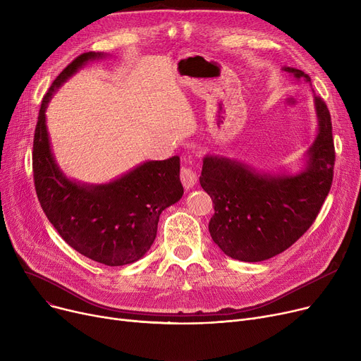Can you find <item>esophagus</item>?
Here are the masks:
<instances>
[{"label":"esophagus","instance_id":"34e87169","mask_svg":"<svg viewBox=\"0 0 361 361\" xmlns=\"http://www.w3.org/2000/svg\"><path fill=\"white\" fill-rule=\"evenodd\" d=\"M180 178L185 188H193L197 183V174L196 171L190 166H183L180 171Z\"/></svg>","mask_w":361,"mask_h":361}]
</instances>
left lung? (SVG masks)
Listing matches in <instances>:
<instances>
[{
  "mask_svg": "<svg viewBox=\"0 0 361 361\" xmlns=\"http://www.w3.org/2000/svg\"><path fill=\"white\" fill-rule=\"evenodd\" d=\"M282 70L310 83L305 71ZM313 97L317 136L297 174L256 171L218 155L203 158L200 185L212 197L215 209L209 233L226 256L241 262L271 259L287 250L316 219L332 185L335 147L329 109Z\"/></svg>",
  "mask_w": 361,
  "mask_h": 361,
  "instance_id": "8db88e82",
  "label": "left lung"
}]
</instances>
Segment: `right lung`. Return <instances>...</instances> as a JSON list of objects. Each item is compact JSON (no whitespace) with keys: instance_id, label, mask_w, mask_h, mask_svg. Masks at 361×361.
Returning <instances> with one entry per match:
<instances>
[{"instance_id":"1","label":"right lung","mask_w":361,"mask_h":361,"mask_svg":"<svg viewBox=\"0 0 361 361\" xmlns=\"http://www.w3.org/2000/svg\"><path fill=\"white\" fill-rule=\"evenodd\" d=\"M102 52H85L54 80L42 99L33 139V180L42 209L63 240L80 255L123 267L142 259L155 241L159 215L184 188L180 158L146 161L105 184L70 180L56 164L47 128V106L60 86Z\"/></svg>"}]
</instances>
